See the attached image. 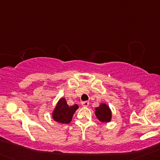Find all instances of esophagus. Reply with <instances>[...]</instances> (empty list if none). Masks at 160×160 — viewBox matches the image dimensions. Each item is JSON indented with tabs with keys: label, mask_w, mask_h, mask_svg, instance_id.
<instances>
[{
	"label": "esophagus",
	"mask_w": 160,
	"mask_h": 160,
	"mask_svg": "<svg viewBox=\"0 0 160 160\" xmlns=\"http://www.w3.org/2000/svg\"><path fill=\"white\" fill-rule=\"evenodd\" d=\"M81 105L83 106V107H88V106L89 105V102H88V101H82Z\"/></svg>",
	"instance_id": "1"
}]
</instances>
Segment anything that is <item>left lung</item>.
Here are the masks:
<instances>
[{
  "mask_svg": "<svg viewBox=\"0 0 160 160\" xmlns=\"http://www.w3.org/2000/svg\"><path fill=\"white\" fill-rule=\"evenodd\" d=\"M95 115L102 123H108L112 118V112L106 103H101L98 108H95Z\"/></svg>",
  "mask_w": 160,
  "mask_h": 160,
  "instance_id": "8db88e82",
  "label": "left lung"
}]
</instances>
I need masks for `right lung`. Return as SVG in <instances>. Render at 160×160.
<instances>
[{
	"instance_id": "add662e5",
	"label": "right lung",
	"mask_w": 160,
	"mask_h": 160,
	"mask_svg": "<svg viewBox=\"0 0 160 160\" xmlns=\"http://www.w3.org/2000/svg\"><path fill=\"white\" fill-rule=\"evenodd\" d=\"M78 108L79 106L77 104L69 106L66 98H61L52 112V117L53 120L59 123L68 124L72 121L74 113Z\"/></svg>"
}]
</instances>
